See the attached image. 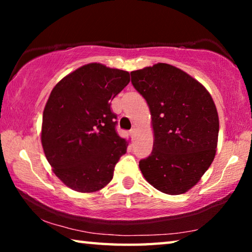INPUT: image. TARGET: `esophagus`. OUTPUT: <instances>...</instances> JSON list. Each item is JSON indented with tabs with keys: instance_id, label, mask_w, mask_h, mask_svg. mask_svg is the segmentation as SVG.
I'll return each mask as SVG.
<instances>
[{
	"instance_id": "1",
	"label": "esophagus",
	"mask_w": 252,
	"mask_h": 252,
	"mask_svg": "<svg viewBox=\"0 0 252 252\" xmlns=\"http://www.w3.org/2000/svg\"><path fill=\"white\" fill-rule=\"evenodd\" d=\"M130 133H131V135H132V136H135V134H136V129H135V126L132 127L131 131H130Z\"/></svg>"
}]
</instances>
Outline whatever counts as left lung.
Masks as SVG:
<instances>
[{"label":"left lung","mask_w":252,"mask_h":252,"mask_svg":"<svg viewBox=\"0 0 252 252\" xmlns=\"http://www.w3.org/2000/svg\"><path fill=\"white\" fill-rule=\"evenodd\" d=\"M131 82L149 105L155 136L140 170L161 192L185 193L215 159L219 133L215 102L201 83L167 63L132 71Z\"/></svg>","instance_id":"obj_1"}]
</instances>
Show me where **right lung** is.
Segmentation results:
<instances>
[{
	"label": "right lung",
	"instance_id": "add662e5",
	"mask_svg": "<svg viewBox=\"0 0 252 252\" xmlns=\"http://www.w3.org/2000/svg\"><path fill=\"white\" fill-rule=\"evenodd\" d=\"M129 82V72L89 63L51 91L41 142L55 176L72 190L95 192L112 180L129 142L116 132L110 102Z\"/></svg>",
	"mask_w": 252,
	"mask_h": 252
}]
</instances>
